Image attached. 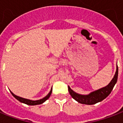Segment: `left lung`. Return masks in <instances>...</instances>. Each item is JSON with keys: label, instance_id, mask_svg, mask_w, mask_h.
I'll return each instance as SVG.
<instances>
[{"label": "left lung", "instance_id": "1", "mask_svg": "<svg viewBox=\"0 0 123 123\" xmlns=\"http://www.w3.org/2000/svg\"><path fill=\"white\" fill-rule=\"evenodd\" d=\"M117 76H118V67L117 66L115 75L112 80L111 81V82L109 83L108 85H107L106 86L94 91V92H92L88 95L79 94V93L74 92L73 90L71 89L69 86H68L69 92L72 97L75 100L78 102L79 103L86 105L95 104L99 102L102 101L110 94L113 89L114 86L116 83L117 80Z\"/></svg>", "mask_w": 123, "mask_h": 123}]
</instances>
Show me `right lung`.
<instances>
[{"label":"right lung","instance_id":"1","mask_svg":"<svg viewBox=\"0 0 123 123\" xmlns=\"http://www.w3.org/2000/svg\"><path fill=\"white\" fill-rule=\"evenodd\" d=\"M10 92H11V94L14 97L16 98L18 100H19V101L22 102V103H24V104H25L29 105H35L42 104L45 101H46V100H47L50 97V95H51L52 93V88H51V90H50V92L48 93V95H47V96H45L44 98H42V99L38 100H31L26 99V98H24L20 97L17 96V95L14 94L11 91H10Z\"/></svg>","mask_w":123,"mask_h":123}]
</instances>
